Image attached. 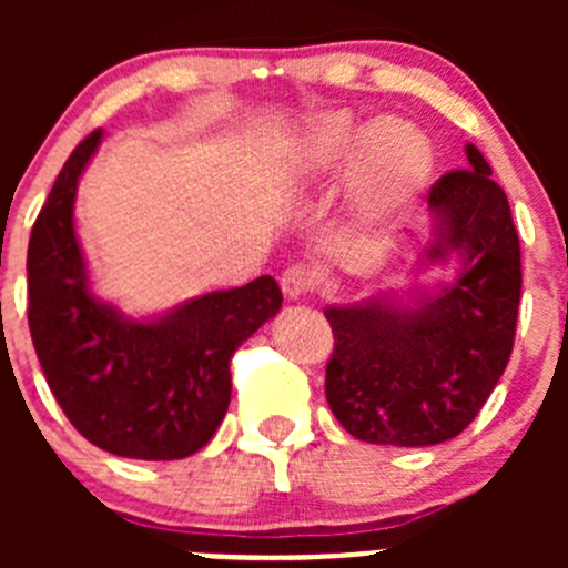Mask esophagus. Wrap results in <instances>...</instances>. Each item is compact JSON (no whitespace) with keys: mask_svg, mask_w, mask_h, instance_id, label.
<instances>
[{"mask_svg":"<svg viewBox=\"0 0 568 568\" xmlns=\"http://www.w3.org/2000/svg\"><path fill=\"white\" fill-rule=\"evenodd\" d=\"M280 285H283V294L288 300H302V296L316 288V272L307 266H291L280 277Z\"/></svg>","mask_w":568,"mask_h":568,"instance_id":"obj_1","label":"esophagus"}]
</instances>
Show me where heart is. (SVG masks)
Masks as SVG:
<instances>
[{
	"mask_svg": "<svg viewBox=\"0 0 568 568\" xmlns=\"http://www.w3.org/2000/svg\"><path fill=\"white\" fill-rule=\"evenodd\" d=\"M348 164L352 200L365 222H385L426 186L434 151L415 125L398 118L359 123L346 109L313 114L280 153V173L291 186H313Z\"/></svg>",
	"mask_w": 568,
	"mask_h": 568,
	"instance_id": "b5f03b06",
	"label": "heart"
}]
</instances>
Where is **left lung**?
I'll use <instances>...</instances> for the list:
<instances>
[{
	"label": "left lung",
	"mask_w": 568,
	"mask_h": 568,
	"mask_svg": "<svg viewBox=\"0 0 568 568\" xmlns=\"http://www.w3.org/2000/svg\"><path fill=\"white\" fill-rule=\"evenodd\" d=\"M469 170L428 194L432 242L417 266L456 261V277L400 302L376 294L324 311L335 335L326 400L352 437L423 448L459 437L506 371L517 335L523 261L508 197L475 145Z\"/></svg>",
	"instance_id": "1"
}]
</instances>
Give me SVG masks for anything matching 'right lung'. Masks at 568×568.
Returning <instances> with one entry per match:
<instances>
[{"label": "right lung", "mask_w": 568, "mask_h": 568, "mask_svg": "<svg viewBox=\"0 0 568 568\" xmlns=\"http://www.w3.org/2000/svg\"><path fill=\"white\" fill-rule=\"evenodd\" d=\"M101 136L95 129L79 142L32 225V343L57 404L84 439L125 459H186L225 417L233 352L277 316L283 294L263 274L153 318H131L99 300L73 227V203Z\"/></svg>", "instance_id": "obj_1"}]
</instances>
